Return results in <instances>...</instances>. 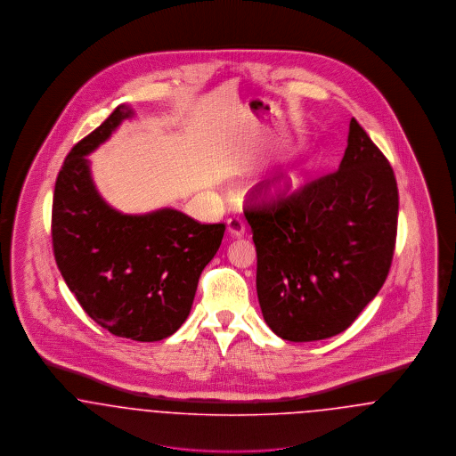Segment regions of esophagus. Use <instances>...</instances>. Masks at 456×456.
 <instances>
[{"label":"esophagus","mask_w":456,"mask_h":456,"mask_svg":"<svg viewBox=\"0 0 456 456\" xmlns=\"http://www.w3.org/2000/svg\"><path fill=\"white\" fill-rule=\"evenodd\" d=\"M227 231H229L231 236L240 238V236H244V232H246V225H244V222H242L240 218L231 217L227 220Z\"/></svg>","instance_id":"1"}]
</instances>
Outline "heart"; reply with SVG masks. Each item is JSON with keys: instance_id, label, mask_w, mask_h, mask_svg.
Listing matches in <instances>:
<instances>
[{"instance_id": "obj_1", "label": "heart", "mask_w": 456, "mask_h": 456, "mask_svg": "<svg viewBox=\"0 0 456 456\" xmlns=\"http://www.w3.org/2000/svg\"><path fill=\"white\" fill-rule=\"evenodd\" d=\"M297 184H299V175L297 174H290L285 181L282 183V186H279L277 188V196L289 195V193H292L296 188H297Z\"/></svg>"}]
</instances>
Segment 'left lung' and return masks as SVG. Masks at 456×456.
Segmentation results:
<instances>
[{
    "label": "left lung",
    "mask_w": 456,
    "mask_h": 456,
    "mask_svg": "<svg viewBox=\"0 0 456 456\" xmlns=\"http://www.w3.org/2000/svg\"><path fill=\"white\" fill-rule=\"evenodd\" d=\"M347 142L338 169L289 195H270V183H260L246 198L261 313L289 342L323 340L347 330L390 272L396 179L354 118Z\"/></svg>",
    "instance_id": "left-lung-1"
}]
</instances>
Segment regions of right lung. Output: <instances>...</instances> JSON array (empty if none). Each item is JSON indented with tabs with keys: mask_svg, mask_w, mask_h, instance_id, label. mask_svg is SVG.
I'll use <instances>...</instances> for the list:
<instances>
[{
	"mask_svg": "<svg viewBox=\"0 0 456 456\" xmlns=\"http://www.w3.org/2000/svg\"><path fill=\"white\" fill-rule=\"evenodd\" d=\"M130 116L126 106L114 109L66 155L53 196V251L68 289L97 325L157 342L188 318L225 224H201L173 208L123 216L99 196L86 155Z\"/></svg>",
	"mask_w": 456,
	"mask_h": 456,
	"instance_id": "add662e5",
	"label": "right lung"
}]
</instances>
